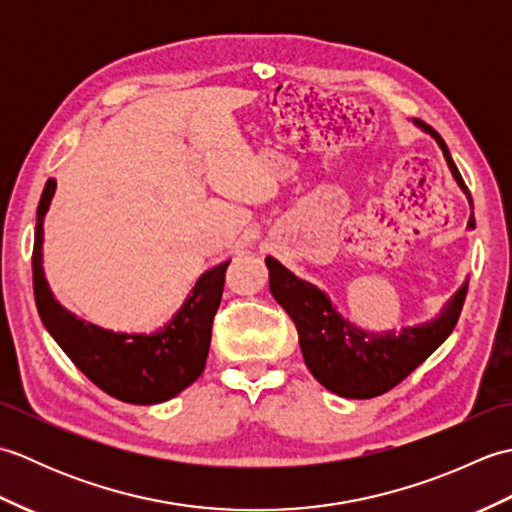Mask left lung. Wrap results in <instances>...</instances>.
I'll return each mask as SVG.
<instances>
[{
    "label": "left lung",
    "mask_w": 512,
    "mask_h": 512,
    "mask_svg": "<svg viewBox=\"0 0 512 512\" xmlns=\"http://www.w3.org/2000/svg\"><path fill=\"white\" fill-rule=\"evenodd\" d=\"M416 123L438 140L453 178L458 180L460 189L473 206L471 193L466 189L458 167H455L447 143L433 127L424 125L422 121ZM469 226L475 228L473 215ZM266 266L270 270V292L295 323L301 354L306 358L312 376L334 394L356 400L385 394L391 387L402 383L420 363L427 361L453 332L455 323L460 319L466 290H469V286L464 284L455 292L436 321L405 328L398 334H369L347 323L334 310L325 292L292 275L277 259L266 257Z\"/></svg>",
    "instance_id": "left-lung-1"
}]
</instances>
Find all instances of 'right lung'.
<instances>
[{"label":"right lung","instance_id":"1","mask_svg":"<svg viewBox=\"0 0 512 512\" xmlns=\"http://www.w3.org/2000/svg\"><path fill=\"white\" fill-rule=\"evenodd\" d=\"M54 189L57 180L50 178L37 206L32 248V286L46 330L70 356V361L105 394L132 405H156L180 394L204 372L228 262L204 273L173 321L156 334H114L99 325L85 323L54 301L43 277V215L48 211Z\"/></svg>","mask_w":512,"mask_h":512}]
</instances>
